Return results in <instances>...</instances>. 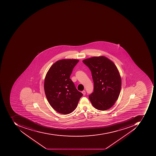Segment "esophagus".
<instances>
[{
    "instance_id": "esophagus-1",
    "label": "esophagus",
    "mask_w": 156,
    "mask_h": 156,
    "mask_svg": "<svg viewBox=\"0 0 156 156\" xmlns=\"http://www.w3.org/2000/svg\"><path fill=\"white\" fill-rule=\"evenodd\" d=\"M82 93H83V95H84H84H85V94H86L85 91V90L83 91H82Z\"/></svg>"
}]
</instances>
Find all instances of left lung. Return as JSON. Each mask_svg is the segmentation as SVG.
Returning <instances> with one entry per match:
<instances>
[{
  "mask_svg": "<svg viewBox=\"0 0 156 156\" xmlns=\"http://www.w3.org/2000/svg\"><path fill=\"white\" fill-rule=\"evenodd\" d=\"M83 62L90 70L94 82V92L89 96L92 105L100 111L110 109L121 90V79L117 68L105 56L93 57Z\"/></svg>",
  "mask_w": 156,
  "mask_h": 156,
  "instance_id": "obj_1",
  "label": "left lung"
}]
</instances>
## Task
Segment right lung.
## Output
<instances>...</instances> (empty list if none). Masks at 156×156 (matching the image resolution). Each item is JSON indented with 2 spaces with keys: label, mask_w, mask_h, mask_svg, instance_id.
Returning a JSON list of instances; mask_svg holds the SVG:
<instances>
[{
  "label": "right lung",
  "mask_w": 156,
  "mask_h": 156,
  "mask_svg": "<svg viewBox=\"0 0 156 156\" xmlns=\"http://www.w3.org/2000/svg\"><path fill=\"white\" fill-rule=\"evenodd\" d=\"M79 61L63 59L56 61L45 77L44 90L47 100L55 111L61 114L72 112L83 96L70 79L73 67Z\"/></svg>",
  "instance_id": "1"
}]
</instances>
